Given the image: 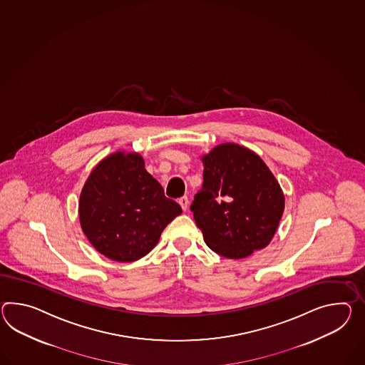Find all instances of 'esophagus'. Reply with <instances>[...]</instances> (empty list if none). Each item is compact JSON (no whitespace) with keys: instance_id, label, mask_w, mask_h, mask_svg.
Wrapping results in <instances>:
<instances>
[{"instance_id":"34e87169","label":"esophagus","mask_w":365,"mask_h":365,"mask_svg":"<svg viewBox=\"0 0 365 365\" xmlns=\"http://www.w3.org/2000/svg\"><path fill=\"white\" fill-rule=\"evenodd\" d=\"M178 203L180 205V207H182V210H183V211H187L188 205H190V202H188V197H187V196H182V197L179 199Z\"/></svg>"}]
</instances>
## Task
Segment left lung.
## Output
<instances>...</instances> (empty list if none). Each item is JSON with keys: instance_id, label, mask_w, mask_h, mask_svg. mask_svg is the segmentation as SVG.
I'll return each instance as SVG.
<instances>
[{"instance_id": "left-lung-1", "label": "left lung", "mask_w": 365, "mask_h": 365, "mask_svg": "<svg viewBox=\"0 0 365 365\" xmlns=\"http://www.w3.org/2000/svg\"><path fill=\"white\" fill-rule=\"evenodd\" d=\"M203 186L191 205L205 244L227 258H244L273 239L284 208L279 183L255 151L222 143L202 157Z\"/></svg>"}]
</instances>
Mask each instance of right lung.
<instances>
[{"mask_svg": "<svg viewBox=\"0 0 365 365\" xmlns=\"http://www.w3.org/2000/svg\"><path fill=\"white\" fill-rule=\"evenodd\" d=\"M180 214V205L165 196L137 153L106 157L89 174L79 200L84 235L98 252L118 262L146 256Z\"/></svg>", "mask_w": 365, "mask_h": 365, "instance_id": "right-lung-1", "label": "right lung"}]
</instances>
